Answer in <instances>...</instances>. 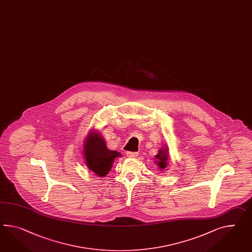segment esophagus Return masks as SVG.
<instances>
[{"instance_id": "34e87169", "label": "esophagus", "mask_w": 252, "mask_h": 252, "mask_svg": "<svg viewBox=\"0 0 252 252\" xmlns=\"http://www.w3.org/2000/svg\"><path fill=\"white\" fill-rule=\"evenodd\" d=\"M126 156L128 157V158H136L137 156H138V152H127L126 153Z\"/></svg>"}]
</instances>
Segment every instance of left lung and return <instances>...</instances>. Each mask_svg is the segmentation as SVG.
<instances>
[{"instance_id": "left-lung-1", "label": "left lung", "mask_w": 252, "mask_h": 252, "mask_svg": "<svg viewBox=\"0 0 252 252\" xmlns=\"http://www.w3.org/2000/svg\"><path fill=\"white\" fill-rule=\"evenodd\" d=\"M167 153H168L167 148H164V149L159 150V153L156 156V158L158 160L156 163H158V166H159V168L161 169L166 168V165H167L166 164V162L168 160V154Z\"/></svg>"}]
</instances>
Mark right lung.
<instances>
[{"instance_id":"1","label":"right lung","mask_w":252,"mask_h":252,"mask_svg":"<svg viewBox=\"0 0 252 252\" xmlns=\"http://www.w3.org/2000/svg\"><path fill=\"white\" fill-rule=\"evenodd\" d=\"M85 159L88 168L98 177H104L111 169L114 159L121 157L117 151L109 150L98 133L92 132L85 142Z\"/></svg>"}]
</instances>
